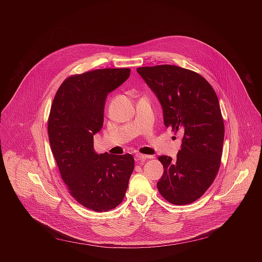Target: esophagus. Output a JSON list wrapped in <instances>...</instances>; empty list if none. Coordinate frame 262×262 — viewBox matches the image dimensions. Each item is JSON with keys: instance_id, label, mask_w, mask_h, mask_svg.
<instances>
[{"instance_id": "esophagus-1", "label": "esophagus", "mask_w": 262, "mask_h": 262, "mask_svg": "<svg viewBox=\"0 0 262 262\" xmlns=\"http://www.w3.org/2000/svg\"><path fill=\"white\" fill-rule=\"evenodd\" d=\"M150 158H153V156H151V155H144V154H140V153L135 154V160L140 162V163H143L146 159H150Z\"/></svg>"}]
</instances>
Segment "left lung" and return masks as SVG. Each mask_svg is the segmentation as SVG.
I'll use <instances>...</instances> for the list:
<instances>
[{
    "label": "left lung",
    "mask_w": 262,
    "mask_h": 262,
    "mask_svg": "<svg viewBox=\"0 0 262 262\" xmlns=\"http://www.w3.org/2000/svg\"><path fill=\"white\" fill-rule=\"evenodd\" d=\"M137 73L157 97L164 125L183 134L176 160L158 158L164 170L157 188L173 205L190 204L213 184L220 167L224 122L218 97L202 75L180 67H144Z\"/></svg>",
    "instance_id": "1"
}]
</instances>
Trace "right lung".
Here are the masks:
<instances>
[{
	"label": "right lung",
	"mask_w": 262,
	"mask_h": 262,
	"mask_svg": "<svg viewBox=\"0 0 262 262\" xmlns=\"http://www.w3.org/2000/svg\"><path fill=\"white\" fill-rule=\"evenodd\" d=\"M129 69H104L68 77L48 118L54 159L70 193L83 207L107 212L120 205L134 169L131 154H98L94 135L104 123L106 99L130 75Z\"/></svg>",
	"instance_id": "obj_1"
}]
</instances>
